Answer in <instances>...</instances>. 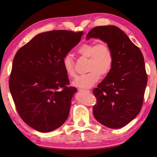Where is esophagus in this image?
Masks as SVG:
<instances>
[{
	"label": "esophagus",
	"instance_id": "esophagus-1",
	"mask_svg": "<svg viewBox=\"0 0 157 157\" xmlns=\"http://www.w3.org/2000/svg\"><path fill=\"white\" fill-rule=\"evenodd\" d=\"M79 91L81 92H86V93H89L90 92V90H84V89H81V88H79L78 89Z\"/></svg>",
	"mask_w": 157,
	"mask_h": 157
}]
</instances>
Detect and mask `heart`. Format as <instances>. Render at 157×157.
Wrapping results in <instances>:
<instances>
[{
	"label": "heart",
	"mask_w": 157,
	"mask_h": 157,
	"mask_svg": "<svg viewBox=\"0 0 157 157\" xmlns=\"http://www.w3.org/2000/svg\"><path fill=\"white\" fill-rule=\"evenodd\" d=\"M78 54L83 58L88 59L87 74L77 78L73 85L82 88H90L98 81L101 75H107L111 72L114 63V56L111 48L107 43L102 42H86L77 49ZM65 71L70 78L76 75L75 63L72 56L67 55L63 59Z\"/></svg>",
	"instance_id": "1"
}]
</instances>
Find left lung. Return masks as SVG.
I'll return each mask as SVG.
<instances>
[{"instance_id": "8db88e82", "label": "left lung", "mask_w": 157, "mask_h": 157, "mask_svg": "<svg viewBox=\"0 0 157 157\" xmlns=\"http://www.w3.org/2000/svg\"><path fill=\"white\" fill-rule=\"evenodd\" d=\"M100 38L111 48L113 69L98 87L93 114L107 128L118 129L132 121L140 112L147 84L144 56L140 50L121 29L114 25L97 26L86 39Z\"/></svg>"}]
</instances>
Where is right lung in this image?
<instances>
[{
    "mask_svg": "<svg viewBox=\"0 0 157 157\" xmlns=\"http://www.w3.org/2000/svg\"><path fill=\"white\" fill-rule=\"evenodd\" d=\"M83 32L52 30L33 38L17 52L9 85L19 115L40 132L59 128L67 119L76 92L63 59L80 41Z\"/></svg>",
    "mask_w": 157,
    "mask_h": 157,
    "instance_id": "add662e5",
    "label": "right lung"
}]
</instances>
